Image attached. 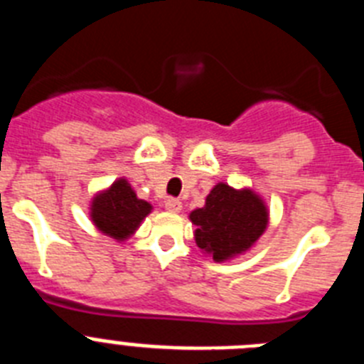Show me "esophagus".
Returning a JSON list of instances; mask_svg holds the SVG:
<instances>
[{"mask_svg":"<svg viewBox=\"0 0 364 364\" xmlns=\"http://www.w3.org/2000/svg\"><path fill=\"white\" fill-rule=\"evenodd\" d=\"M166 210L171 211V213H178V211L182 210V202H180L178 198H167Z\"/></svg>","mask_w":364,"mask_h":364,"instance_id":"1","label":"esophagus"}]
</instances>
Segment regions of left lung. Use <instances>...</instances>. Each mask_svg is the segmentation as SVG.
Segmentation results:
<instances>
[{
  "mask_svg": "<svg viewBox=\"0 0 364 364\" xmlns=\"http://www.w3.org/2000/svg\"><path fill=\"white\" fill-rule=\"evenodd\" d=\"M189 218L197 226V246L217 262L246 252L268 226L264 202L250 189L237 191L228 184L215 186L204 208Z\"/></svg>",
  "mask_w": 364,
  "mask_h": 364,
  "instance_id": "1",
  "label": "left lung"
}]
</instances>
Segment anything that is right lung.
I'll list each match as a JSON object with an SVG mask.
<instances>
[{
    "label": "right lung",
    "instance_id": "1",
    "mask_svg": "<svg viewBox=\"0 0 364 364\" xmlns=\"http://www.w3.org/2000/svg\"><path fill=\"white\" fill-rule=\"evenodd\" d=\"M151 204L136 198L127 180H117L107 191L92 200L91 217L95 226L112 239L125 240L149 215Z\"/></svg>",
    "mask_w": 364,
    "mask_h": 364
}]
</instances>
